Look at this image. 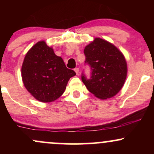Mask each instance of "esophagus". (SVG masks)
Returning <instances> with one entry per match:
<instances>
[{"label": "esophagus", "instance_id": "34e87169", "mask_svg": "<svg viewBox=\"0 0 154 154\" xmlns=\"http://www.w3.org/2000/svg\"><path fill=\"white\" fill-rule=\"evenodd\" d=\"M75 72H76V74H77V75H79V68H75Z\"/></svg>", "mask_w": 154, "mask_h": 154}]
</instances>
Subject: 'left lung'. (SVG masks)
<instances>
[{"instance_id":"left-lung-1","label":"left lung","mask_w":154,"mask_h":154,"mask_svg":"<svg viewBox=\"0 0 154 154\" xmlns=\"http://www.w3.org/2000/svg\"><path fill=\"white\" fill-rule=\"evenodd\" d=\"M85 63L91 67V78L82 74L88 90L100 99H107L119 93L128 73L126 60L113 44L96 38L85 48Z\"/></svg>"}]
</instances>
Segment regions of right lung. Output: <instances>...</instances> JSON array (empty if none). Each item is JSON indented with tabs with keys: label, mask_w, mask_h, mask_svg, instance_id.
Segmentation results:
<instances>
[{
	"label": "right lung",
	"mask_w": 154,
	"mask_h": 154,
	"mask_svg": "<svg viewBox=\"0 0 154 154\" xmlns=\"http://www.w3.org/2000/svg\"><path fill=\"white\" fill-rule=\"evenodd\" d=\"M76 75L45 41H40L26 53L22 66L24 87L35 99L48 103L59 98L68 81Z\"/></svg>",
	"instance_id": "right-lung-1"
}]
</instances>
